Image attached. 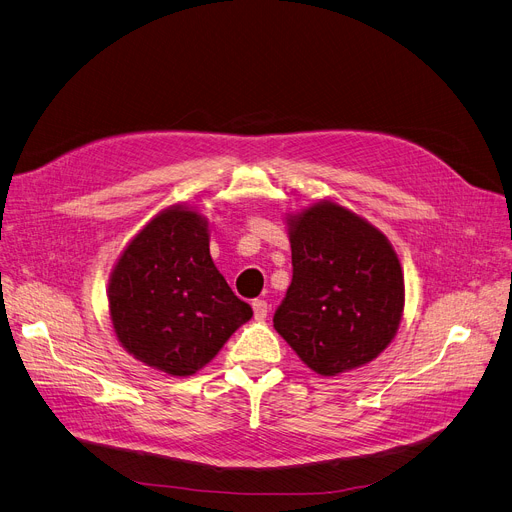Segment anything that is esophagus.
Instances as JSON below:
<instances>
[{
	"instance_id": "34e87169",
	"label": "esophagus",
	"mask_w": 512,
	"mask_h": 512,
	"mask_svg": "<svg viewBox=\"0 0 512 512\" xmlns=\"http://www.w3.org/2000/svg\"><path fill=\"white\" fill-rule=\"evenodd\" d=\"M253 313H255V319H265L267 313H269V304L265 300H253Z\"/></svg>"
}]
</instances>
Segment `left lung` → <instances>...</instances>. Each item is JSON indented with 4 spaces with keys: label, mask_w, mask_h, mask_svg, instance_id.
Returning <instances> with one entry per match:
<instances>
[{
    "label": "left lung",
    "mask_w": 512,
    "mask_h": 512,
    "mask_svg": "<svg viewBox=\"0 0 512 512\" xmlns=\"http://www.w3.org/2000/svg\"><path fill=\"white\" fill-rule=\"evenodd\" d=\"M290 243L292 282L276 331L323 377L377 358L403 311L401 265L385 234L321 201L290 220Z\"/></svg>",
    "instance_id": "1"
}]
</instances>
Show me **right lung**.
Wrapping results in <instances>:
<instances>
[{
  "label": "right lung",
  "mask_w": 512,
  "mask_h": 512,
  "mask_svg": "<svg viewBox=\"0 0 512 512\" xmlns=\"http://www.w3.org/2000/svg\"><path fill=\"white\" fill-rule=\"evenodd\" d=\"M109 306L123 348L173 377L208 364L253 317L210 257L206 220L179 206L156 216L123 251Z\"/></svg>",
  "instance_id": "add662e5"
}]
</instances>
